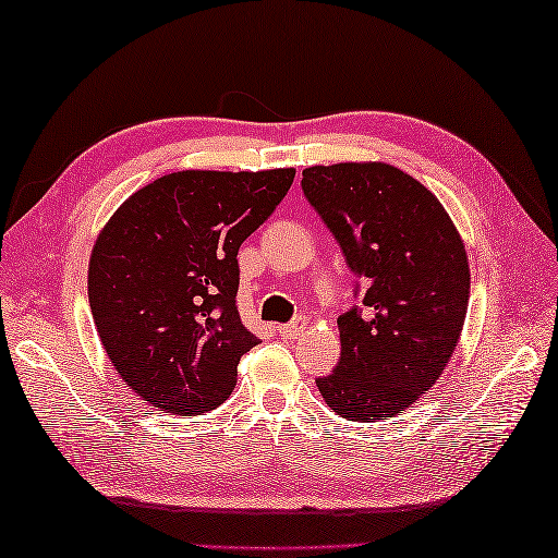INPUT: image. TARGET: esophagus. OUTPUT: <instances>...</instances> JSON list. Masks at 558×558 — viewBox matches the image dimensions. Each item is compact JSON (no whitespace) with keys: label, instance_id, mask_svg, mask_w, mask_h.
I'll return each instance as SVG.
<instances>
[{"label":"esophagus","instance_id":"1","mask_svg":"<svg viewBox=\"0 0 558 558\" xmlns=\"http://www.w3.org/2000/svg\"><path fill=\"white\" fill-rule=\"evenodd\" d=\"M304 330H306V320H296V324L277 326V333H279L281 338H287V340H294V338H299V336H304Z\"/></svg>","mask_w":558,"mask_h":558}]
</instances>
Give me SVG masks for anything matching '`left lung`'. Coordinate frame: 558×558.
Here are the masks:
<instances>
[{
  "instance_id": "left-lung-1",
  "label": "left lung",
  "mask_w": 558,
  "mask_h": 558,
  "mask_svg": "<svg viewBox=\"0 0 558 558\" xmlns=\"http://www.w3.org/2000/svg\"><path fill=\"white\" fill-rule=\"evenodd\" d=\"M304 193L367 287L363 311L340 316V363L318 377L348 422L402 414L444 375L461 338L471 267L441 201L385 161L304 169Z\"/></svg>"
}]
</instances>
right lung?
<instances>
[{
    "instance_id": "right-lung-1",
    "label": "right lung",
    "mask_w": 558,
    "mask_h": 558,
    "mask_svg": "<svg viewBox=\"0 0 558 558\" xmlns=\"http://www.w3.org/2000/svg\"><path fill=\"white\" fill-rule=\"evenodd\" d=\"M296 169L175 171L146 183L97 234L87 267L97 336L132 392L166 414L222 404L259 343L234 296L238 250Z\"/></svg>"
}]
</instances>
